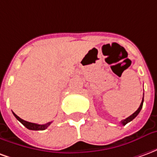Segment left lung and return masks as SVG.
I'll return each instance as SVG.
<instances>
[{"label": "left lung", "instance_id": "obj_1", "mask_svg": "<svg viewBox=\"0 0 157 157\" xmlns=\"http://www.w3.org/2000/svg\"><path fill=\"white\" fill-rule=\"evenodd\" d=\"M143 102H144V98H142V102H141V103H140V107H139V109H137V110H136V111H135V112L133 114H131V115L129 116V117H128V118H125V119H124V120H122V121L120 122L122 124H123V125L127 124L128 123H129V122H130V121H132V120H133V119H134V118H135V117H136V116L138 115L139 113L140 112V110H141V109H142V106H143Z\"/></svg>", "mask_w": 157, "mask_h": 157}]
</instances>
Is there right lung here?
<instances>
[{
  "label": "right lung",
  "mask_w": 157,
  "mask_h": 157,
  "mask_svg": "<svg viewBox=\"0 0 157 157\" xmlns=\"http://www.w3.org/2000/svg\"><path fill=\"white\" fill-rule=\"evenodd\" d=\"M13 115L15 116L16 118L18 120L19 122H21L22 124L25 126L26 128H29V129H31V130H44L46 128H48V126L50 125L52 122H48L47 124H34V123H30V122L25 121V120H23L21 118H19L18 116L15 114L14 113H13Z\"/></svg>",
  "instance_id": "1"
}]
</instances>
